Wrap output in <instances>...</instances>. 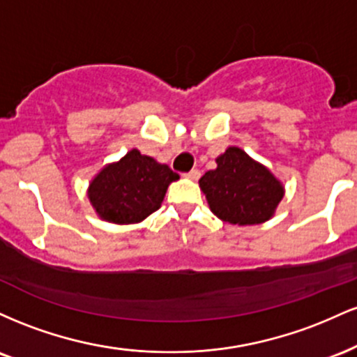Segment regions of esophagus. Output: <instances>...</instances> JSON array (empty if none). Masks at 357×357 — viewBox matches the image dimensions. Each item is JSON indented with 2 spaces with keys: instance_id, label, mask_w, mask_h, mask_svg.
Wrapping results in <instances>:
<instances>
[{
  "instance_id": "obj_1",
  "label": "esophagus",
  "mask_w": 357,
  "mask_h": 357,
  "mask_svg": "<svg viewBox=\"0 0 357 357\" xmlns=\"http://www.w3.org/2000/svg\"><path fill=\"white\" fill-rule=\"evenodd\" d=\"M199 176H202V173H199L198 169H191L190 173H186V174H184V178H188V179H192V181H198V179H199Z\"/></svg>"
}]
</instances>
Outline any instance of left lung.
Wrapping results in <instances>:
<instances>
[{
    "instance_id": "left-lung-1",
    "label": "left lung",
    "mask_w": 357,
    "mask_h": 357,
    "mask_svg": "<svg viewBox=\"0 0 357 357\" xmlns=\"http://www.w3.org/2000/svg\"><path fill=\"white\" fill-rule=\"evenodd\" d=\"M199 188L213 215L240 227L272 218L285 195L280 179L236 146L216 158V169L202 176Z\"/></svg>"
}]
</instances>
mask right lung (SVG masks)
I'll list each match as a JSON object with an SVG mask.
<instances>
[{
	"instance_id": "1",
	"label": "right lung",
	"mask_w": 357,
	"mask_h": 357,
	"mask_svg": "<svg viewBox=\"0 0 357 357\" xmlns=\"http://www.w3.org/2000/svg\"><path fill=\"white\" fill-rule=\"evenodd\" d=\"M178 179L179 174L167 165L130 149L93 176L87 198L100 220L116 225L141 223L161 208L167 186Z\"/></svg>"
}]
</instances>
